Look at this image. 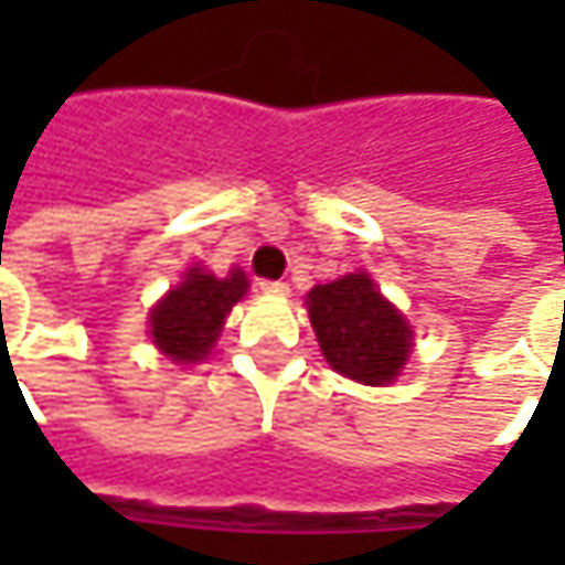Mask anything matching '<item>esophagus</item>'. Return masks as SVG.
<instances>
[{
	"instance_id": "34e87169",
	"label": "esophagus",
	"mask_w": 565,
	"mask_h": 565,
	"mask_svg": "<svg viewBox=\"0 0 565 565\" xmlns=\"http://www.w3.org/2000/svg\"><path fill=\"white\" fill-rule=\"evenodd\" d=\"M260 292L282 298V295H289V286H286L282 279H264V282H260Z\"/></svg>"
}]
</instances>
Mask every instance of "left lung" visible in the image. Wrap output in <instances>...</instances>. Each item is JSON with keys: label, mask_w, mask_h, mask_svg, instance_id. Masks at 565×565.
I'll return each instance as SVG.
<instances>
[{"label": "left lung", "mask_w": 565, "mask_h": 565, "mask_svg": "<svg viewBox=\"0 0 565 565\" xmlns=\"http://www.w3.org/2000/svg\"><path fill=\"white\" fill-rule=\"evenodd\" d=\"M308 317L330 367L367 386H386L399 377L415 345L408 320L364 270L315 286L308 292Z\"/></svg>", "instance_id": "8db88e82"}]
</instances>
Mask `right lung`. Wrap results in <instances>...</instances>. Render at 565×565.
Instances as JSON below:
<instances>
[{
    "mask_svg": "<svg viewBox=\"0 0 565 565\" xmlns=\"http://www.w3.org/2000/svg\"><path fill=\"white\" fill-rule=\"evenodd\" d=\"M248 292L245 270L213 276L201 264L188 267L179 286L150 308V339L175 364H198L223 333L228 311Z\"/></svg>",
    "mask_w": 565,
    "mask_h": 565,
    "instance_id": "add662e5",
    "label": "right lung"
}]
</instances>
